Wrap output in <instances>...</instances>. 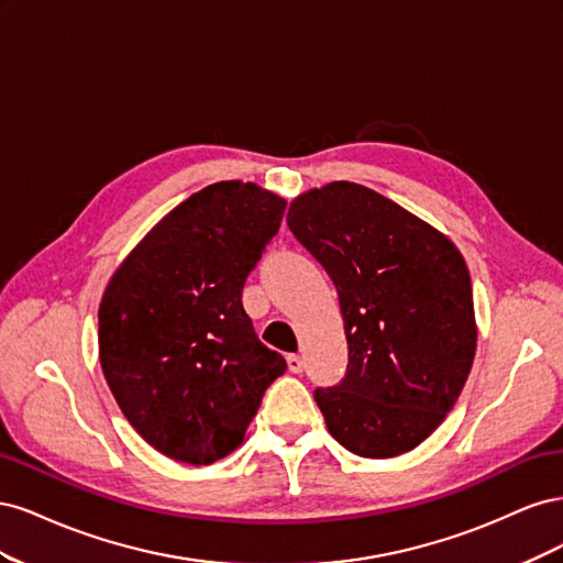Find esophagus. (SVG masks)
Listing matches in <instances>:
<instances>
[{
	"instance_id": "esophagus-1",
	"label": "esophagus",
	"mask_w": 563,
	"mask_h": 563,
	"mask_svg": "<svg viewBox=\"0 0 563 563\" xmlns=\"http://www.w3.org/2000/svg\"><path fill=\"white\" fill-rule=\"evenodd\" d=\"M286 364H288V371H291V373H302V368H305L302 356H298V354H288Z\"/></svg>"
}]
</instances>
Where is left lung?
Wrapping results in <instances>:
<instances>
[{
    "label": "left lung",
    "instance_id": "1",
    "mask_svg": "<svg viewBox=\"0 0 563 563\" xmlns=\"http://www.w3.org/2000/svg\"><path fill=\"white\" fill-rule=\"evenodd\" d=\"M286 223L335 284L347 373L317 389L331 437L362 457L422 444L472 371L476 319L463 253L371 187L335 180L298 195Z\"/></svg>",
    "mask_w": 563,
    "mask_h": 563
}]
</instances>
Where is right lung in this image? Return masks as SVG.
Masks as SVG:
<instances>
[{
	"mask_svg": "<svg viewBox=\"0 0 563 563\" xmlns=\"http://www.w3.org/2000/svg\"><path fill=\"white\" fill-rule=\"evenodd\" d=\"M284 209L255 183H213L168 211L106 286L100 368L133 430L178 463L211 465L240 449L286 371L242 305Z\"/></svg>",
	"mask_w": 563,
	"mask_h": 563,
	"instance_id": "add662e5",
	"label": "right lung"
}]
</instances>
